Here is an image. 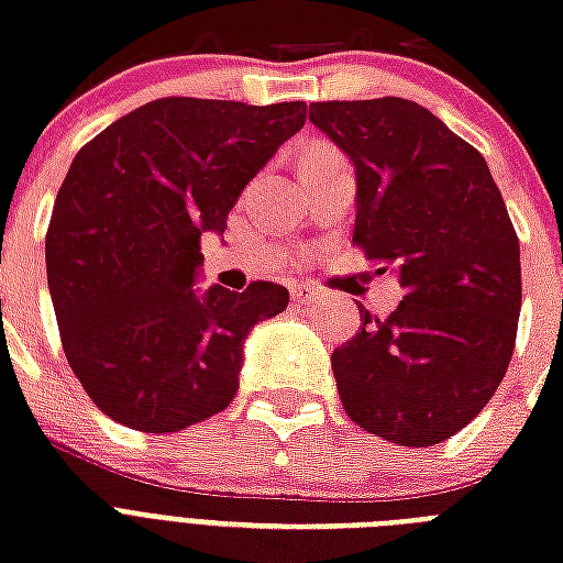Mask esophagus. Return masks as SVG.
Masks as SVG:
<instances>
[{"label": "esophagus", "instance_id": "obj_1", "mask_svg": "<svg viewBox=\"0 0 563 563\" xmlns=\"http://www.w3.org/2000/svg\"><path fill=\"white\" fill-rule=\"evenodd\" d=\"M289 291H291V300H295V303H309V300L318 298V291L312 289L309 283H295Z\"/></svg>", "mask_w": 563, "mask_h": 563}]
</instances>
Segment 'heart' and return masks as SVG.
<instances>
[{"label":"heart","mask_w":563,"mask_h":563,"mask_svg":"<svg viewBox=\"0 0 563 563\" xmlns=\"http://www.w3.org/2000/svg\"><path fill=\"white\" fill-rule=\"evenodd\" d=\"M321 152H327V148H312V152H309V154H321Z\"/></svg>","instance_id":"obj_1"}]
</instances>
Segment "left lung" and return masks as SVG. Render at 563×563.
Instances as JSON below:
<instances>
[{"label": "left lung", "mask_w": 563, "mask_h": 563, "mask_svg": "<svg viewBox=\"0 0 563 563\" xmlns=\"http://www.w3.org/2000/svg\"><path fill=\"white\" fill-rule=\"evenodd\" d=\"M309 122L356 172L353 242L406 298L333 351L344 411L400 446H432L494 397L515 353L520 242L471 143L409 99L316 101ZM385 272V268H383Z\"/></svg>", "instance_id": "obj_1"}]
</instances>
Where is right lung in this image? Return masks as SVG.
Segmentation results:
<instances>
[{"label": "right lung", "mask_w": 563, "mask_h": 563, "mask_svg": "<svg viewBox=\"0 0 563 563\" xmlns=\"http://www.w3.org/2000/svg\"><path fill=\"white\" fill-rule=\"evenodd\" d=\"M307 122L303 101L157 99L75 154L46 233L48 295L69 368L108 418L180 432L236 397L245 339L289 291L198 289L256 172Z\"/></svg>", "instance_id": "right-lung-1"}]
</instances>
